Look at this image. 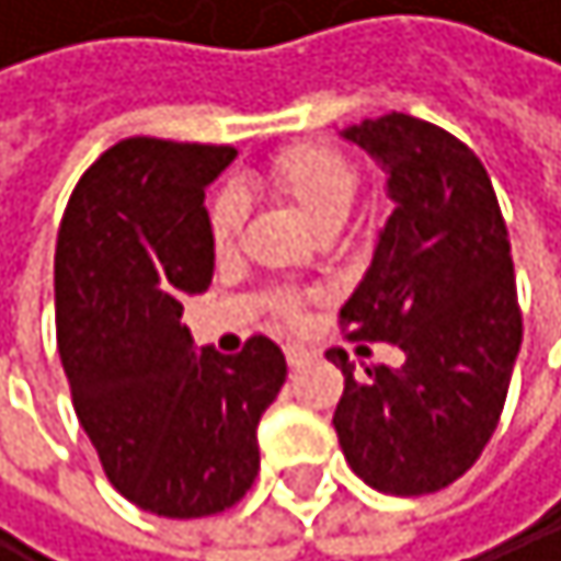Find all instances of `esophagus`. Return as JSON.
<instances>
[{
    "label": "esophagus",
    "mask_w": 561,
    "mask_h": 561,
    "mask_svg": "<svg viewBox=\"0 0 561 561\" xmlns=\"http://www.w3.org/2000/svg\"><path fill=\"white\" fill-rule=\"evenodd\" d=\"M286 359H289V366L296 370V366L309 363V350H306V346H296V343H289V346H286Z\"/></svg>",
    "instance_id": "esophagus-1"
}]
</instances>
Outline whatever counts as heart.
<instances>
[{
    "label": "heart",
    "mask_w": 561,
    "mask_h": 561,
    "mask_svg": "<svg viewBox=\"0 0 561 561\" xmlns=\"http://www.w3.org/2000/svg\"><path fill=\"white\" fill-rule=\"evenodd\" d=\"M265 184L275 195H283L289 205H296V211L312 228L333 225V221L343 225L356 195V168L343 150L330 144H296L283 150L278 158H272L265 171ZM242 221H245V198L239 191H221L208 208V231L218 252L234 245ZM278 309L293 316L296 299L278 296Z\"/></svg>",
    "instance_id": "1"
}]
</instances>
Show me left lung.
Instances as JSON below:
<instances>
[{"instance_id":"8db88e82","label":"left lung","mask_w":561,"mask_h":561,"mask_svg":"<svg viewBox=\"0 0 561 561\" xmlns=\"http://www.w3.org/2000/svg\"><path fill=\"white\" fill-rule=\"evenodd\" d=\"M387 174L393 202L370 268L340 309L350 340L397 343L400 366L346 383L333 427L346 465L383 494H431L458 481L499 427L522 312L508 228L474 150L411 114L340 134Z\"/></svg>"}]
</instances>
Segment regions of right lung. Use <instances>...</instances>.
I'll use <instances>...</instances> for the list:
<instances>
[{
    "instance_id": "1",
    "label": "right lung",
    "mask_w": 561,
    "mask_h": 561,
    "mask_svg": "<svg viewBox=\"0 0 561 561\" xmlns=\"http://www.w3.org/2000/svg\"><path fill=\"white\" fill-rule=\"evenodd\" d=\"M231 147L127 137L87 168L56 239V346L111 484L144 512L202 518L259 474V421L286 356L195 350L181 299L211 286L205 187Z\"/></svg>"
}]
</instances>
